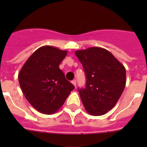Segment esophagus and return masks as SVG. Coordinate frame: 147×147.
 I'll list each match as a JSON object with an SVG mask.
<instances>
[{
	"label": "esophagus",
	"mask_w": 147,
	"mask_h": 147,
	"mask_svg": "<svg viewBox=\"0 0 147 147\" xmlns=\"http://www.w3.org/2000/svg\"><path fill=\"white\" fill-rule=\"evenodd\" d=\"M71 83H72L73 85H74L75 87H76V80H73L72 82H71Z\"/></svg>",
	"instance_id": "1"
}]
</instances>
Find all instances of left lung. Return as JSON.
Segmentation results:
<instances>
[{
  "mask_svg": "<svg viewBox=\"0 0 147 147\" xmlns=\"http://www.w3.org/2000/svg\"><path fill=\"white\" fill-rule=\"evenodd\" d=\"M86 76L78 89L85 110L92 115L107 113L117 103L126 85L124 66L109 51L99 47L76 51Z\"/></svg>",
  "mask_w": 147,
  "mask_h": 147,
  "instance_id": "1",
  "label": "left lung"
}]
</instances>
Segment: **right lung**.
Instances as JSON below:
<instances>
[{
	"label": "right lung",
	"mask_w": 147,
	"mask_h": 147,
	"mask_svg": "<svg viewBox=\"0 0 147 147\" xmlns=\"http://www.w3.org/2000/svg\"><path fill=\"white\" fill-rule=\"evenodd\" d=\"M66 55L67 51L45 45L30 56L19 72L23 95L42 113H55L74 89L59 67Z\"/></svg>",
	"instance_id": "obj_1"
}]
</instances>
